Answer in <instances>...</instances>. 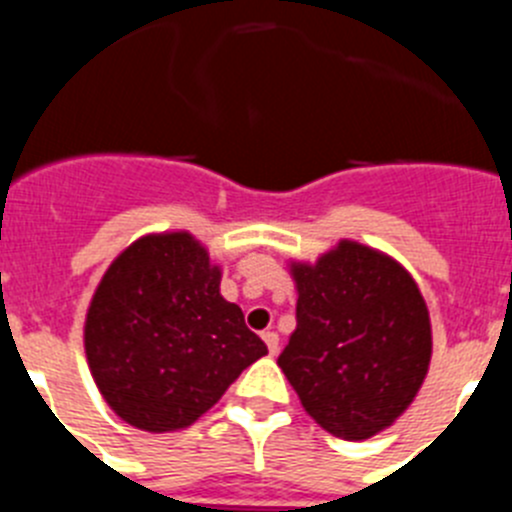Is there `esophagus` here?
<instances>
[{"label": "esophagus", "instance_id": "obj_1", "mask_svg": "<svg viewBox=\"0 0 512 512\" xmlns=\"http://www.w3.org/2000/svg\"><path fill=\"white\" fill-rule=\"evenodd\" d=\"M262 339H265V344H267V352L275 357V354H278V349H280L278 334H275V331H262Z\"/></svg>", "mask_w": 512, "mask_h": 512}]
</instances>
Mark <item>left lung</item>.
Returning <instances> with one entry per match:
<instances>
[{
  "mask_svg": "<svg viewBox=\"0 0 512 512\" xmlns=\"http://www.w3.org/2000/svg\"><path fill=\"white\" fill-rule=\"evenodd\" d=\"M296 331L278 367L308 416L347 441L370 439L413 403L431 362V324L416 280L357 242L293 265Z\"/></svg>",
  "mask_w": 512,
  "mask_h": 512,
  "instance_id": "1",
  "label": "left lung"
}]
</instances>
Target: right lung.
<instances>
[{
    "mask_svg": "<svg viewBox=\"0 0 512 512\" xmlns=\"http://www.w3.org/2000/svg\"><path fill=\"white\" fill-rule=\"evenodd\" d=\"M219 283L222 270L188 232L137 239L109 265L86 313L84 344L91 375L122 421L153 434L191 426L267 354Z\"/></svg>",
    "mask_w": 512,
    "mask_h": 512,
    "instance_id": "1",
    "label": "right lung"
}]
</instances>
